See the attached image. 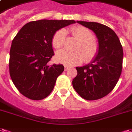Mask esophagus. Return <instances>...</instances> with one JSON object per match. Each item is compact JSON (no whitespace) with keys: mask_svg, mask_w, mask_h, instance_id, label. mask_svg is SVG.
Here are the masks:
<instances>
[{"mask_svg":"<svg viewBox=\"0 0 132 132\" xmlns=\"http://www.w3.org/2000/svg\"><path fill=\"white\" fill-rule=\"evenodd\" d=\"M64 69H65V71H67V70L69 69V66H64Z\"/></svg>","mask_w":132,"mask_h":132,"instance_id":"1","label":"esophagus"}]
</instances>
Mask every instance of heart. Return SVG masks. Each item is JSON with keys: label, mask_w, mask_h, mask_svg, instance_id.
<instances>
[{"label": "heart", "mask_w": 132, "mask_h": 132, "mask_svg": "<svg viewBox=\"0 0 132 132\" xmlns=\"http://www.w3.org/2000/svg\"><path fill=\"white\" fill-rule=\"evenodd\" d=\"M71 32L80 41V45L76 48V52H70L63 50L59 51L56 54V60L59 63L66 66H76L81 63L83 59L87 62L93 60L97 55L98 45L94 40V35L88 29L82 26L74 27ZM66 38V31L59 30L54 34L52 39V45L55 49H59L63 46Z\"/></svg>", "instance_id": "heart-1"}]
</instances>
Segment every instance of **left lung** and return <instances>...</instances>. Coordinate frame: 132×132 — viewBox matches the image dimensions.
<instances>
[{
    "mask_svg": "<svg viewBox=\"0 0 132 132\" xmlns=\"http://www.w3.org/2000/svg\"><path fill=\"white\" fill-rule=\"evenodd\" d=\"M94 32L98 41V52L92 62L76 67L78 74L72 84L77 93L86 100H97L113 90L122 70L123 50L114 31L96 22L77 21Z\"/></svg>",
    "mask_w": 132,
    "mask_h": 132,
    "instance_id": "8db88e82",
    "label": "left lung"
}]
</instances>
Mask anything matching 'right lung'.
<instances>
[{
	"label": "right lung",
	"mask_w": 132,
	"mask_h": 132,
	"mask_svg": "<svg viewBox=\"0 0 132 132\" xmlns=\"http://www.w3.org/2000/svg\"><path fill=\"white\" fill-rule=\"evenodd\" d=\"M74 23V20L42 19L27 23L17 33L12 42L9 71L22 95L41 100L53 90L64 67L62 64L48 65L54 55L52 39L59 29Z\"/></svg>",
	"instance_id": "add662e5"
}]
</instances>
